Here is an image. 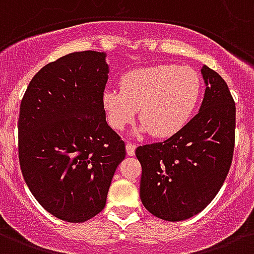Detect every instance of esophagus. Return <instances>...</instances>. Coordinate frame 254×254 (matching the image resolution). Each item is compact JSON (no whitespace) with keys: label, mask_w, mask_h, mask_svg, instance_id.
<instances>
[{"label":"esophagus","mask_w":254,"mask_h":254,"mask_svg":"<svg viewBox=\"0 0 254 254\" xmlns=\"http://www.w3.org/2000/svg\"><path fill=\"white\" fill-rule=\"evenodd\" d=\"M126 152H127V155L128 156H133L135 155V145L131 143L126 144Z\"/></svg>","instance_id":"obj_1"}]
</instances>
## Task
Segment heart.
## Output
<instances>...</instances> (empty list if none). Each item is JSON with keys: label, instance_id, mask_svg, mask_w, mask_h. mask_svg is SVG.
Masks as SVG:
<instances>
[{"label": "heart", "instance_id": "b5f03b06", "mask_svg": "<svg viewBox=\"0 0 254 254\" xmlns=\"http://www.w3.org/2000/svg\"><path fill=\"white\" fill-rule=\"evenodd\" d=\"M202 80L190 66L170 64L129 70L121 78V90L106 89L102 106L111 128L122 131L135 119L141 125L133 133L151 132L170 137L188 126L199 103Z\"/></svg>", "mask_w": 254, "mask_h": 254}]
</instances>
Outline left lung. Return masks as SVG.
<instances>
[{"label": "left lung", "instance_id": "left-lung-1", "mask_svg": "<svg viewBox=\"0 0 254 254\" xmlns=\"http://www.w3.org/2000/svg\"><path fill=\"white\" fill-rule=\"evenodd\" d=\"M200 73L206 90L198 114L177 135L135 152L143 169L141 203L168 222L199 214L218 194L232 162L235 102L218 73L206 65Z\"/></svg>", "mask_w": 254, "mask_h": 254}]
</instances>
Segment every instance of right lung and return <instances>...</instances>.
Instances as JSON below:
<instances>
[{"mask_svg": "<svg viewBox=\"0 0 254 254\" xmlns=\"http://www.w3.org/2000/svg\"><path fill=\"white\" fill-rule=\"evenodd\" d=\"M106 54L73 52L30 81L18 121L22 174L42 207L64 222L82 223L105 208L126 157L102 106Z\"/></svg>", "mask_w": 254, "mask_h": 254, "instance_id": "1", "label": "right lung"}]
</instances>
